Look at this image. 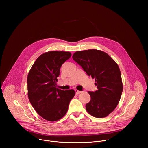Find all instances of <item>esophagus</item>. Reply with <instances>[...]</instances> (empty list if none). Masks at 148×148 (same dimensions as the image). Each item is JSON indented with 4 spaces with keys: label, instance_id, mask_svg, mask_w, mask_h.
<instances>
[{
    "label": "esophagus",
    "instance_id": "esophagus-1",
    "mask_svg": "<svg viewBox=\"0 0 148 148\" xmlns=\"http://www.w3.org/2000/svg\"><path fill=\"white\" fill-rule=\"evenodd\" d=\"M75 94H76V95H79V94H80V93H82V91H80V90H77V89H75Z\"/></svg>",
    "mask_w": 148,
    "mask_h": 148
}]
</instances>
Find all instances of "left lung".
Instances as JSON below:
<instances>
[{
	"label": "left lung",
	"instance_id": "8db88e82",
	"mask_svg": "<svg viewBox=\"0 0 148 148\" xmlns=\"http://www.w3.org/2000/svg\"><path fill=\"white\" fill-rule=\"evenodd\" d=\"M73 59L92 79L97 90L88 92L90 101L86 110L92 116L101 118L111 113L118 106L123 90L119 66L106 53L95 49L78 51Z\"/></svg>",
	"mask_w": 148,
	"mask_h": 148
}]
</instances>
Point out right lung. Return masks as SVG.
<instances>
[{
	"label": "right lung",
	"mask_w": 148,
	"mask_h": 148,
	"mask_svg": "<svg viewBox=\"0 0 148 148\" xmlns=\"http://www.w3.org/2000/svg\"><path fill=\"white\" fill-rule=\"evenodd\" d=\"M71 56L68 51L44 53L36 59L29 72V99L37 113L45 120L53 122L63 118L75 95L73 89L60 90L56 83L62 65Z\"/></svg>",
	"instance_id": "add662e5"
}]
</instances>
